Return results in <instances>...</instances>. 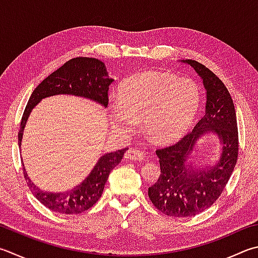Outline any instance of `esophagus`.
Returning <instances> with one entry per match:
<instances>
[{"mask_svg":"<svg viewBox=\"0 0 258 258\" xmlns=\"http://www.w3.org/2000/svg\"><path fill=\"white\" fill-rule=\"evenodd\" d=\"M124 157L130 160H143L145 158L144 154L136 148H130L128 152L125 153Z\"/></svg>","mask_w":258,"mask_h":258,"instance_id":"34e87169","label":"esophagus"}]
</instances>
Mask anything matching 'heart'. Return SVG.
<instances>
[{
	"label": "heart",
	"instance_id": "b5f03b06",
	"mask_svg": "<svg viewBox=\"0 0 258 258\" xmlns=\"http://www.w3.org/2000/svg\"><path fill=\"white\" fill-rule=\"evenodd\" d=\"M200 105L194 82L160 72H143L120 86L119 101L110 103L111 120L125 135L134 134L142 121L143 131L156 144L181 137L191 125Z\"/></svg>",
	"mask_w": 258,
	"mask_h": 258
}]
</instances>
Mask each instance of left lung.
<instances>
[{"label": "left lung", "instance_id": "left-lung-1", "mask_svg": "<svg viewBox=\"0 0 258 258\" xmlns=\"http://www.w3.org/2000/svg\"><path fill=\"white\" fill-rule=\"evenodd\" d=\"M192 66L207 91L206 112L192 133L168 147L156 150L160 176L148 188V197L159 211L171 217H192L217 201L229 181L238 157V128L234 102L215 73L197 60H182ZM217 135L221 158L212 167H193L187 159L197 140L206 133Z\"/></svg>", "mask_w": 258, "mask_h": 258}]
</instances>
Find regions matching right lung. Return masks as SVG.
I'll return each instance as SVG.
<instances>
[{
	"instance_id": "obj_1",
	"label": "right lung",
	"mask_w": 258,
	"mask_h": 258,
	"mask_svg": "<svg viewBox=\"0 0 258 258\" xmlns=\"http://www.w3.org/2000/svg\"><path fill=\"white\" fill-rule=\"evenodd\" d=\"M112 82L113 80L109 77L104 62L96 58L76 57L66 61L57 71L46 77L32 92L21 119L20 130L18 134L19 146H21L23 130L29 115L42 99L58 94H70L95 101L106 108L109 102V86ZM127 149L102 155L89 176L79 185L65 192L42 191L28 177L24 167L23 175L33 196L43 206L58 213L77 215L89 210L98 202L110 172L121 162Z\"/></svg>"
}]
</instances>
